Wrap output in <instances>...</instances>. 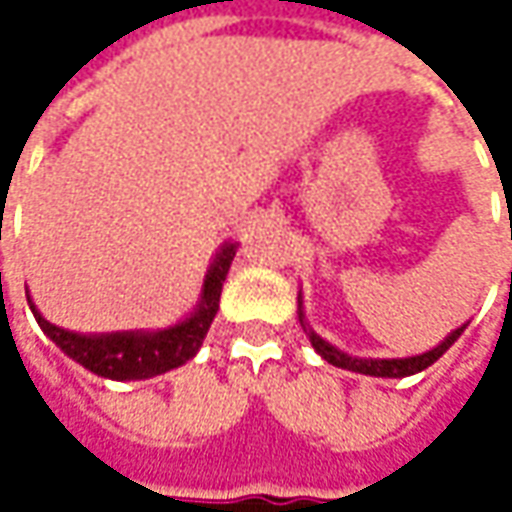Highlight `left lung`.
Listing matches in <instances>:
<instances>
[{
    "instance_id": "1",
    "label": "left lung",
    "mask_w": 512,
    "mask_h": 512,
    "mask_svg": "<svg viewBox=\"0 0 512 512\" xmlns=\"http://www.w3.org/2000/svg\"><path fill=\"white\" fill-rule=\"evenodd\" d=\"M464 333V327L453 330L447 339H444L439 347L427 350L422 356H410V359H356V356H347L342 350H336L333 344H327L325 339H319L316 333H310V344L316 347V353L325 359V362L336 364V367H344V370H353V373H364V376H384V379H404V376H413L424 367H430L433 362H439L447 347L456 342Z\"/></svg>"
}]
</instances>
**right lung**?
Segmentation results:
<instances>
[{
  "instance_id": "right-lung-1",
  "label": "right lung",
  "mask_w": 512,
  "mask_h": 512,
  "mask_svg": "<svg viewBox=\"0 0 512 512\" xmlns=\"http://www.w3.org/2000/svg\"><path fill=\"white\" fill-rule=\"evenodd\" d=\"M236 256V247L225 245L219 250L216 262L210 267L205 279V293H202V305L199 310L182 322V325L159 330V333H110V336H82V333H70L62 327L50 325L48 319L39 316V310L28 299L30 310L36 316L39 327L48 333L53 342L59 344L68 353L73 362L88 367L90 373L116 379V382H130V379H150L159 376L165 370H173L187 359L196 356V350L202 347L207 336V327L213 322L216 310H219V296L225 285L230 262Z\"/></svg>"
}]
</instances>
